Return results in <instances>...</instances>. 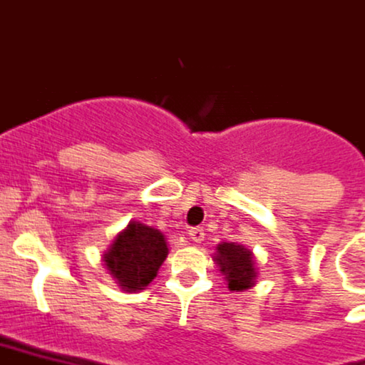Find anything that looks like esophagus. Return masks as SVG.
<instances>
[{
  "mask_svg": "<svg viewBox=\"0 0 365 365\" xmlns=\"http://www.w3.org/2000/svg\"><path fill=\"white\" fill-rule=\"evenodd\" d=\"M204 228H191L189 230V237H191V241H195V243H200V241H204Z\"/></svg>",
  "mask_w": 365,
  "mask_h": 365,
  "instance_id": "1",
  "label": "esophagus"
}]
</instances>
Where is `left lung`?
<instances>
[{
  "mask_svg": "<svg viewBox=\"0 0 365 365\" xmlns=\"http://www.w3.org/2000/svg\"><path fill=\"white\" fill-rule=\"evenodd\" d=\"M213 262L228 282L230 292H245L256 284V263L254 254L240 243H219L215 247Z\"/></svg>",
  "mask_w": 365,
  "mask_h": 365,
  "instance_id": "left-lung-1",
  "label": "left lung"
}]
</instances>
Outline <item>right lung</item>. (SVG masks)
Here are the masks:
<instances>
[{
  "label": "right lung",
  "instance_id": "obj_1",
  "mask_svg": "<svg viewBox=\"0 0 365 365\" xmlns=\"http://www.w3.org/2000/svg\"><path fill=\"white\" fill-rule=\"evenodd\" d=\"M167 254V240L159 230L130 220L103 252V265L122 292L133 293L145 289L158 277Z\"/></svg>",
  "mask_w": 365,
  "mask_h": 365
}]
</instances>
